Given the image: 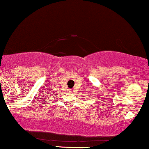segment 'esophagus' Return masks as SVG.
<instances>
[{"label":"esophagus","mask_w":149,"mask_h":149,"mask_svg":"<svg viewBox=\"0 0 149 149\" xmlns=\"http://www.w3.org/2000/svg\"><path fill=\"white\" fill-rule=\"evenodd\" d=\"M70 91H72V89H70Z\"/></svg>","instance_id":"1"}]
</instances>
